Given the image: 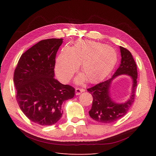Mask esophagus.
<instances>
[{
	"instance_id": "obj_1",
	"label": "esophagus",
	"mask_w": 156,
	"mask_h": 156,
	"mask_svg": "<svg viewBox=\"0 0 156 156\" xmlns=\"http://www.w3.org/2000/svg\"><path fill=\"white\" fill-rule=\"evenodd\" d=\"M84 92V90L83 88H76L75 89V94H76L77 96L79 95V94H81L82 92Z\"/></svg>"
}]
</instances>
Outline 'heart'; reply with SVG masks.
Instances as JSON below:
<instances>
[{"label": "heart", "instance_id": "obj_1", "mask_svg": "<svg viewBox=\"0 0 156 156\" xmlns=\"http://www.w3.org/2000/svg\"><path fill=\"white\" fill-rule=\"evenodd\" d=\"M117 61L116 51L100 42H80L70 50L64 48L58 56L55 72L62 82H68L81 64L83 74L75 78L78 84L84 80L96 83L110 72Z\"/></svg>", "mask_w": 156, "mask_h": 156}]
</instances>
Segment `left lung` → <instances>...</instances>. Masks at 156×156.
Segmentation results:
<instances>
[{"mask_svg": "<svg viewBox=\"0 0 156 156\" xmlns=\"http://www.w3.org/2000/svg\"><path fill=\"white\" fill-rule=\"evenodd\" d=\"M120 49L121 63L112 77L87 89L93 97L92 108L88 112L89 115L92 119L101 123L108 124L120 119L126 115L134 102L137 79L136 65L133 56L128 50L121 46ZM121 74L129 75L131 77L132 88L129 100L125 103L118 104L110 98V87L113 80Z\"/></svg>", "mask_w": 156, "mask_h": 156, "instance_id": "8db88e82", "label": "left lung"}]
</instances>
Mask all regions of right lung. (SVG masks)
Returning a JSON list of instances; mask_svg holds the SVG:
<instances>
[{"mask_svg":"<svg viewBox=\"0 0 156 156\" xmlns=\"http://www.w3.org/2000/svg\"><path fill=\"white\" fill-rule=\"evenodd\" d=\"M62 42V38L39 41L21 55L14 72L19 106L41 126L56 123L62 116V103L75 95L74 88L54 78L56 55Z\"/></svg>","mask_w":156,"mask_h":156,"instance_id":"obj_1","label":"right lung"}]
</instances>
